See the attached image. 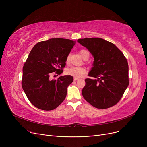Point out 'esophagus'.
I'll list each match as a JSON object with an SVG mask.
<instances>
[{"mask_svg":"<svg viewBox=\"0 0 147 147\" xmlns=\"http://www.w3.org/2000/svg\"><path fill=\"white\" fill-rule=\"evenodd\" d=\"M79 80L78 78H74V81H76V80Z\"/></svg>","mask_w":147,"mask_h":147,"instance_id":"esophagus-1","label":"esophagus"}]
</instances>
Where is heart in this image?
<instances>
[{
  "label": "heart",
  "mask_w": 147,
  "mask_h": 147,
  "mask_svg": "<svg viewBox=\"0 0 147 147\" xmlns=\"http://www.w3.org/2000/svg\"><path fill=\"white\" fill-rule=\"evenodd\" d=\"M80 55L83 59L85 58L86 57H89V53L88 51L86 49H81L80 51ZM69 55H68L66 59V61L68 62L69 61ZM66 74L69 76H71L76 78H80L85 74L86 69L83 67H71L67 68L65 70Z\"/></svg>",
  "instance_id": "b5f03b06"
}]
</instances>
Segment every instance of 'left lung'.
<instances>
[{
    "instance_id": "8db88e82",
    "label": "left lung",
    "mask_w": 147,
    "mask_h": 147,
    "mask_svg": "<svg viewBox=\"0 0 147 147\" xmlns=\"http://www.w3.org/2000/svg\"><path fill=\"white\" fill-rule=\"evenodd\" d=\"M78 43L86 48L94 58L82 89L84 99L92 106L105 109L116 104L129 85V66L126 58L114 44L98 37L80 38Z\"/></svg>"
}]
</instances>
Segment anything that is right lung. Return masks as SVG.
<instances>
[{
	"instance_id": "1",
	"label": "right lung",
	"mask_w": 147,
	"mask_h": 147,
	"mask_svg": "<svg viewBox=\"0 0 147 147\" xmlns=\"http://www.w3.org/2000/svg\"><path fill=\"white\" fill-rule=\"evenodd\" d=\"M76 42L53 38L36 44L22 68V87L30 102L43 110H52L65 99L73 76L51 80L53 72L61 74Z\"/></svg>"
}]
</instances>
